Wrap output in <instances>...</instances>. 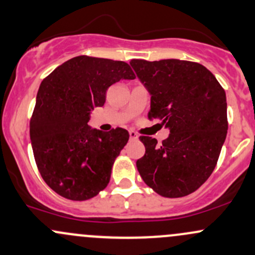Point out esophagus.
I'll list each match as a JSON object with an SVG mask.
<instances>
[{
  "instance_id": "34e87169",
  "label": "esophagus",
  "mask_w": 255,
  "mask_h": 255,
  "mask_svg": "<svg viewBox=\"0 0 255 255\" xmlns=\"http://www.w3.org/2000/svg\"><path fill=\"white\" fill-rule=\"evenodd\" d=\"M129 138H130V140H138V134H136L135 132H133V130H130L129 132Z\"/></svg>"
}]
</instances>
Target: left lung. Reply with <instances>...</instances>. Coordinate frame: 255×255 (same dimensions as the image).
Masks as SVG:
<instances>
[{"instance_id": "1", "label": "left lung", "mask_w": 255, "mask_h": 255, "mask_svg": "<svg viewBox=\"0 0 255 255\" xmlns=\"http://www.w3.org/2000/svg\"><path fill=\"white\" fill-rule=\"evenodd\" d=\"M151 97L149 119L169 129L162 144L140 136L136 161L142 180L164 197H183L209 178L228 133L225 91L208 69L192 61L130 60Z\"/></svg>"}]
</instances>
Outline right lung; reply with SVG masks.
I'll list each match as a JSON object with an SVG mask.
<instances>
[{
  "label": "right lung",
  "mask_w": 255,
  "mask_h": 255,
  "mask_svg": "<svg viewBox=\"0 0 255 255\" xmlns=\"http://www.w3.org/2000/svg\"><path fill=\"white\" fill-rule=\"evenodd\" d=\"M135 75L125 61L80 55L42 81L30 121V139L42 178L57 194L85 201L110 181L115 158L127 144L123 128L102 132L88 125L106 91Z\"/></svg>",
  "instance_id": "1"
}]
</instances>
